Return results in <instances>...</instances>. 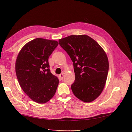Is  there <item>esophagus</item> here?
Segmentation results:
<instances>
[{
    "label": "esophagus",
    "mask_w": 132,
    "mask_h": 132,
    "mask_svg": "<svg viewBox=\"0 0 132 132\" xmlns=\"http://www.w3.org/2000/svg\"><path fill=\"white\" fill-rule=\"evenodd\" d=\"M59 77H60L61 79H63V74H60V75H59Z\"/></svg>",
    "instance_id": "1"
}]
</instances>
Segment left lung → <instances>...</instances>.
I'll return each mask as SVG.
<instances>
[{"label": "left lung", "instance_id": "8db88e82", "mask_svg": "<svg viewBox=\"0 0 132 132\" xmlns=\"http://www.w3.org/2000/svg\"><path fill=\"white\" fill-rule=\"evenodd\" d=\"M73 62L75 75L71 88L83 102L89 103L102 93L107 78L108 57L99 44L87 35H71L59 40Z\"/></svg>", "mask_w": 132, "mask_h": 132}]
</instances>
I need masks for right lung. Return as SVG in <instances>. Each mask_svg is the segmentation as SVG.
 I'll use <instances>...</instances> for the list:
<instances>
[{
	"mask_svg": "<svg viewBox=\"0 0 132 132\" xmlns=\"http://www.w3.org/2000/svg\"><path fill=\"white\" fill-rule=\"evenodd\" d=\"M58 45L56 41L36 38L25 45L17 57L15 69L20 86L38 103L48 102L57 90L59 80L50 72L48 59Z\"/></svg>",
	"mask_w": 132,
	"mask_h": 132,
	"instance_id": "right-lung-1",
	"label": "right lung"
}]
</instances>
